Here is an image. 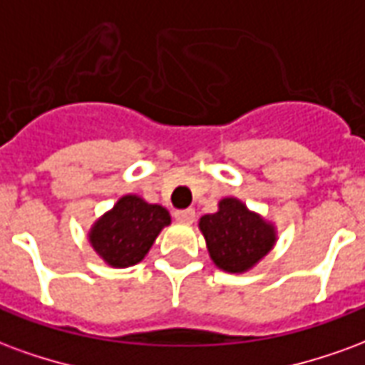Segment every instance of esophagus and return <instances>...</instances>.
<instances>
[{
	"mask_svg": "<svg viewBox=\"0 0 365 365\" xmlns=\"http://www.w3.org/2000/svg\"><path fill=\"white\" fill-rule=\"evenodd\" d=\"M174 217L175 221L180 222H193L195 221V211L193 209H182V211H175Z\"/></svg>",
	"mask_w": 365,
	"mask_h": 365,
	"instance_id": "1",
	"label": "esophagus"
}]
</instances>
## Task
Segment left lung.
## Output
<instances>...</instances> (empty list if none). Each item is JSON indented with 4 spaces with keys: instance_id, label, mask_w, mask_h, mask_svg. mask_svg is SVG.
Segmentation results:
<instances>
[{
    "instance_id": "1",
    "label": "left lung",
    "mask_w": 365,
    "mask_h": 365,
    "mask_svg": "<svg viewBox=\"0 0 365 365\" xmlns=\"http://www.w3.org/2000/svg\"><path fill=\"white\" fill-rule=\"evenodd\" d=\"M199 230L215 266L229 274L252 269L277 240L274 222L250 211L237 197L221 199L217 213L199 219Z\"/></svg>"
}]
</instances>
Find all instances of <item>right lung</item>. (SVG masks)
<instances>
[{"label": "right lung", "instance_id": "right-lung-1", "mask_svg": "<svg viewBox=\"0 0 365 365\" xmlns=\"http://www.w3.org/2000/svg\"><path fill=\"white\" fill-rule=\"evenodd\" d=\"M172 222L166 207L146 203L138 195L123 197L91 225V248L111 268L135 266L154 245L160 230Z\"/></svg>", "mask_w": 365, "mask_h": 365}]
</instances>
